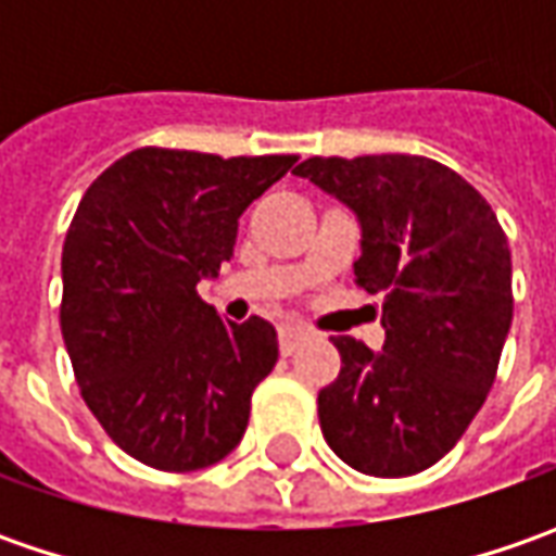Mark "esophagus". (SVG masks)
Listing matches in <instances>:
<instances>
[{"label": "esophagus", "instance_id": "obj_1", "mask_svg": "<svg viewBox=\"0 0 556 556\" xmlns=\"http://www.w3.org/2000/svg\"><path fill=\"white\" fill-rule=\"evenodd\" d=\"M309 337L306 328H300V325H281V331H278V343H281V353L290 355L303 340Z\"/></svg>", "mask_w": 556, "mask_h": 556}]
</instances>
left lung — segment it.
Wrapping results in <instances>:
<instances>
[{
	"label": "left lung",
	"mask_w": 556,
	"mask_h": 556,
	"mask_svg": "<svg viewBox=\"0 0 556 556\" xmlns=\"http://www.w3.org/2000/svg\"><path fill=\"white\" fill-rule=\"evenodd\" d=\"M293 176L353 210L355 281L383 293L380 353L333 337L343 365L318 393L321 433L358 473H420L452 452L495 383L514 318L502 225L473 185L427 157H309Z\"/></svg>",
	"instance_id": "obj_1"
}]
</instances>
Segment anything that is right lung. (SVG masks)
<instances>
[{
	"mask_svg": "<svg viewBox=\"0 0 556 556\" xmlns=\"http://www.w3.org/2000/svg\"><path fill=\"white\" fill-rule=\"evenodd\" d=\"M293 163L139 148L76 206L61 250L64 346L89 412L148 467L203 470L244 437L278 333L256 315L219 318L198 285L219 278L241 213Z\"/></svg>",
	"mask_w": 556,
	"mask_h": 556,
	"instance_id": "right-lung-1",
	"label": "right lung"
}]
</instances>
